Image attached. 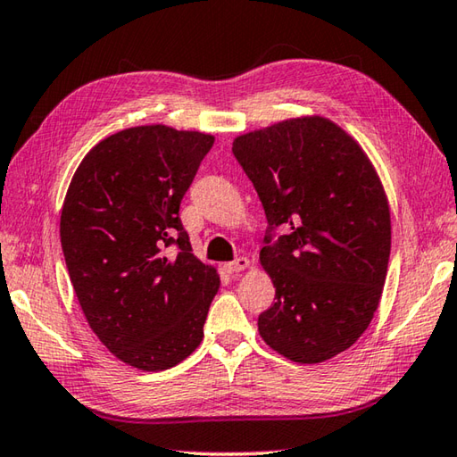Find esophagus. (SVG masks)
<instances>
[{
	"instance_id": "1",
	"label": "esophagus",
	"mask_w": 457,
	"mask_h": 457,
	"mask_svg": "<svg viewBox=\"0 0 457 457\" xmlns=\"http://www.w3.org/2000/svg\"><path fill=\"white\" fill-rule=\"evenodd\" d=\"M248 264H251V261H248L246 256H240V258H237V261L227 262V264H225V270H227L228 274H238L240 270H245Z\"/></svg>"
}]
</instances>
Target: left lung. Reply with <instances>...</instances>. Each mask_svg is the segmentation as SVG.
Returning <instances> with one entry per match:
<instances>
[{"label":"left lung","mask_w":457,"mask_h":457,"mask_svg":"<svg viewBox=\"0 0 457 457\" xmlns=\"http://www.w3.org/2000/svg\"><path fill=\"white\" fill-rule=\"evenodd\" d=\"M232 153L269 220L261 264L277 292L258 332L292 362H324L380 304L392 243L384 187L362 147L318 115L240 135ZM278 226L287 235L274 241Z\"/></svg>","instance_id":"1"}]
</instances>
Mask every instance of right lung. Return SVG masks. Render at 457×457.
Here are the masks:
<instances>
[{"instance_id": "right-lung-1", "label": "right lung", "mask_w": 457, "mask_h": 457, "mask_svg": "<svg viewBox=\"0 0 457 457\" xmlns=\"http://www.w3.org/2000/svg\"><path fill=\"white\" fill-rule=\"evenodd\" d=\"M212 143L167 125L125 129L85 154L67 188L59 235L77 300L111 354L145 372L193 354L220 287L179 219Z\"/></svg>"}]
</instances>
